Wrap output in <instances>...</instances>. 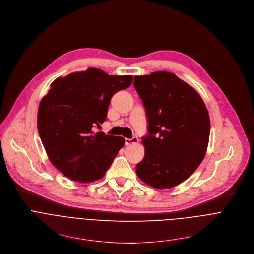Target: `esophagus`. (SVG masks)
Returning a JSON list of instances; mask_svg holds the SVG:
<instances>
[{"instance_id":"obj_1","label":"esophagus","mask_w":254,"mask_h":254,"mask_svg":"<svg viewBox=\"0 0 254 254\" xmlns=\"http://www.w3.org/2000/svg\"><path fill=\"white\" fill-rule=\"evenodd\" d=\"M138 142V138L137 137H132V138H125V144L126 145H130L133 143H137Z\"/></svg>"}]
</instances>
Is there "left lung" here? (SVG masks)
I'll use <instances>...</instances> for the list:
<instances>
[{"instance_id": "1", "label": "left lung", "mask_w": 254, "mask_h": 254, "mask_svg": "<svg viewBox=\"0 0 254 254\" xmlns=\"http://www.w3.org/2000/svg\"><path fill=\"white\" fill-rule=\"evenodd\" d=\"M134 88L142 100L148 131L142 137L145 154L136 165L137 176L150 187L171 189L191 176L205 157L208 110L196 91L172 72L136 75Z\"/></svg>"}]
</instances>
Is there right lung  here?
<instances>
[{
	"label": "right lung",
	"instance_id": "add662e5",
	"mask_svg": "<svg viewBox=\"0 0 254 254\" xmlns=\"http://www.w3.org/2000/svg\"><path fill=\"white\" fill-rule=\"evenodd\" d=\"M132 75H109L99 68L56 78L42 98L37 127L49 160L79 183L103 178L123 147V137L94 132L107 120L111 98L131 86Z\"/></svg>",
	"mask_w": 254,
	"mask_h": 254
}]
</instances>
